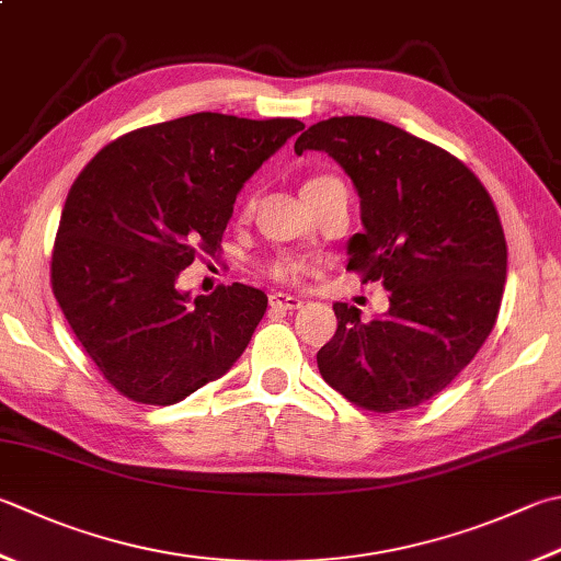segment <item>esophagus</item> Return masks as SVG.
<instances>
[{"label":"esophagus","mask_w":561,"mask_h":561,"mask_svg":"<svg viewBox=\"0 0 561 561\" xmlns=\"http://www.w3.org/2000/svg\"><path fill=\"white\" fill-rule=\"evenodd\" d=\"M268 305H271V310L290 312V310L302 308V300L300 298H293V295H285V293H273L271 298H268Z\"/></svg>","instance_id":"obj_1"}]
</instances>
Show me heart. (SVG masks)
I'll return each mask as SVG.
<instances>
[{
  "mask_svg": "<svg viewBox=\"0 0 561 561\" xmlns=\"http://www.w3.org/2000/svg\"><path fill=\"white\" fill-rule=\"evenodd\" d=\"M327 178H330V175H317V178H312V181L305 183V187H310L314 183H322V181H327ZM263 271H266L268 276L273 280H278V283H300L302 276H305V271H308V268H305V263L300 259L283 253V256L271 259L266 266H263Z\"/></svg>",
  "mask_w": 561,
  "mask_h": 561,
  "instance_id": "heart-1",
  "label": "heart"
}]
</instances>
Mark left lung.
Returning <instances> with one entry per match:
<instances>
[{
  "mask_svg": "<svg viewBox=\"0 0 561 561\" xmlns=\"http://www.w3.org/2000/svg\"><path fill=\"white\" fill-rule=\"evenodd\" d=\"M324 151L362 197L348 266L380 280L390 308L371 322L336 302L317 366L364 410L417 408L477 356L501 310L508 247L499 209L457 156L371 116H332L295 141Z\"/></svg>",
  "mask_w": 561,
  "mask_h": 561,
  "instance_id": "obj_1",
  "label": "left lung"
}]
</instances>
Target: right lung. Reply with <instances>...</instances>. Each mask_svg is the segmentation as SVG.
Listing matches in <instances>:
<instances>
[{
  "mask_svg": "<svg viewBox=\"0 0 561 561\" xmlns=\"http://www.w3.org/2000/svg\"><path fill=\"white\" fill-rule=\"evenodd\" d=\"M298 119L199 112L119 136L82 168L62 207L50 288L72 334L124 398L173 405L244 354L268 298L244 283L175 288L221 251L241 185Z\"/></svg>",
  "mask_w": 561,
  "mask_h": 561,
  "instance_id": "right-lung-1",
  "label": "right lung"
}]
</instances>
